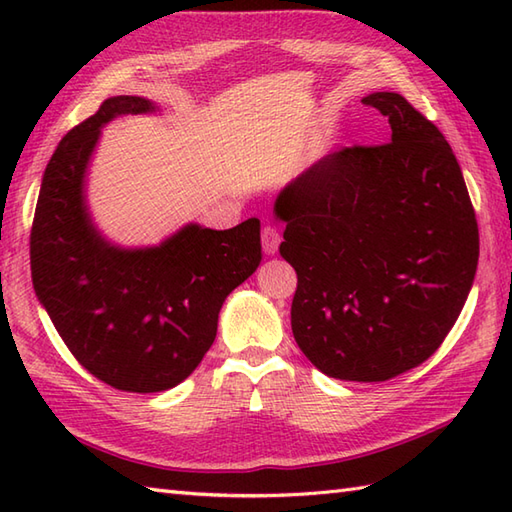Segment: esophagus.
I'll return each mask as SVG.
<instances>
[{
    "mask_svg": "<svg viewBox=\"0 0 512 512\" xmlns=\"http://www.w3.org/2000/svg\"><path fill=\"white\" fill-rule=\"evenodd\" d=\"M281 244V235L275 226H264L262 228V246L266 255H275Z\"/></svg>",
    "mask_w": 512,
    "mask_h": 512,
    "instance_id": "1",
    "label": "esophagus"
}]
</instances>
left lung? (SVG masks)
<instances>
[{"mask_svg": "<svg viewBox=\"0 0 512 512\" xmlns=\"http://www.w3.org/2000/svg\"><path fill=\"white\" fill-rule=\"evenodd\" d=\"M365 105L391 140L345 147L279 191L281 257L297 270L290 323L325 376L389 380L438 350L469 297L480 235L440 129L396 92Z\"/></svg>", "mask_w": 512, "mask_h": 512, "instance_id": "1", "label": "left lung"}]
</instances>
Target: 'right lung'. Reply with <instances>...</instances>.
<instances>
[{
  "instance_id": "right-lung-1",
  "label": "right lung",
  "mask_w": 512,
  "mask_h": 512,
  "mask_svg": "<svg viewBox=\"0 0 512 512\" xmlns=\"http://www.w3.org/2000/svg\"><path fill=\"white\" fill-rule=\"evenodd\" d=\"M160 114L145 96H112L54 149L30 233L32 286L63 343L90 374L154 394L193 374L231 292L262 262L259 220L226 231L189 222L156 246H121L94 222L90 162L101 129Z\"/></svg>"
}]
</instances>
